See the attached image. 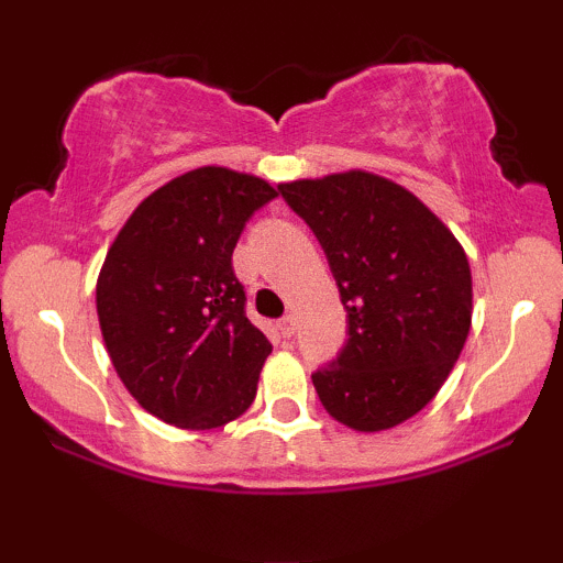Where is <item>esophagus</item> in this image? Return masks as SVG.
<instances>
[{
	"mask_svg": "<svg viewBox=\"0 0 563 563\" xmlns=\"http://www.w3.org/2000/svg\"><path fill=\"white\" fill-rule=\"evenodd\" d=\"M277 331H280L283 339H290V335L296 333V318H294V314H286V318H280V322H277Z\"/></svg>",
	"mask_w": 563,
	"mask_h": 563,
	"instance_id": "esophagus-1",
	"label": "esophagus"
}]
</instances>
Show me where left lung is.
<instances>
[{
    "label": "left lung",
    "mask_w": 563,
    "mask_h": 563,
    "mask_svg": "<svg viewBox=\"0 0 563 563\" xmlns=\"http://www.w3.org/2000/svg\"><path fill=\"white\" fill-rule=\"evenodd\" d=\"M325 251L349 318L339 357L312 376L322 407L354 431H386L421 412L471 331L468 256L421 198L349 169L280 183Z\"/></svg>",
    "instance_id": "obj_1"
}]
</instances>
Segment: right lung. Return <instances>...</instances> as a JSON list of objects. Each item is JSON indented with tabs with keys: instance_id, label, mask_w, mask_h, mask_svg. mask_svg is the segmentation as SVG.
Wrapping results in <instances>:
<instances>
[{
	"instance_id": "1",
	"label": "right lung",
	"mask_w": 563,
	"mask_h": 563,
	"mask_svg": "<svg viewBox=\"0 0 563 563\" xmlns=\"http://www.w3.org/2000/svg\"><path fill=\"white\" fill-rule=\"evenodd\" d=\"M277 187L200 166L153 190L108 249L97 318L126 391L177 429L209 431L249 410L273 352L245 318L232 249Z\"/></svg>"
}]
</instances>
